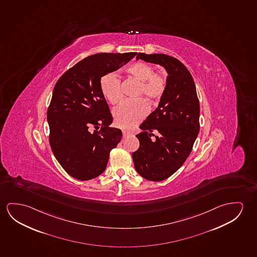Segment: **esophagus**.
<instances>
[{"label": "esophagus", "mask_w": 257, "mask_h": 257, "mask_svg": "<svg viewBox=\"0 0 257 257\" xmlns=\"http://www.w3.org/2000/svg\"><path fill=\"white\" fill-rule=\"evenodd\" d=\"M133 135L132 133H129V132H126V131H122V136H123V138H126V137H129L131 135Z\"/></svg>", "instance_id": "esophagus-1"}]
</instances>
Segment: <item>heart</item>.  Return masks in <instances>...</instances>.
Segmentation results:
<instances>
[{
	"instance_id": "1",
	"label": "heart",
	"mask_w": 257,
	"mask_h": 257,
	"mask_svg": "<svg viewBox=\"0 0 257 257\" xmlns=\"http://www.w3.org/2000/svg\"><path fill=\"white\" fill-rule=\"evenodd\" d=\"M152 65L144 61H136L125 68L127 75L139 83L134 94L137 99L125 100L113 111L115 124L122 129H132L138 124L148 114V107L143 96L149 103H154L162 97L166 89V75L154 72ZM99 88L103 96L115 105L122 98L121 83L113 73L103 75L99 80Z\"/></svg>"
}]
</instances>
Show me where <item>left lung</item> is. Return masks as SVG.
<instances>
[{"mask_svg": "<svg viewBox=\"0 0 257 257\" xmlns=\"http://www.w3.org/2000/svg\"><path fill=\"white\" fill-rule=\"evenodd\" d=\"M136 59L159 64L168 74L166 91L158 107L140 125L143 132L136 135L140 147L133 153L137 173L149 181L161 182L184 164L192 150L199 132V101L193 78L180 60L142 52Z\"/></svg>", "mask_w": 257, "mask_h": 257, "instance_id": "obj_1", "label": "left lung"}]
</instances>
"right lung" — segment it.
<instances>
[{
  "instance_id": "add662e5",
  "label": "right lung",
  "mask_w": 257,
  "mask_h": 257,
  "mask_svg": "<svg viewBox=\"0 0 257 257\" xmlns=\"http://www.w3.org/2000/svg\"><path fill=\"white\" fill-rule=\"evenodd\" d=\"M137 53H98L65 72L56 83L48 107L50 145L72 177L88 181L106 169L111 150L122 132L110 127L113 117L99 88L105 74L115 71Z\"/></svg>"
}]
</instances>
